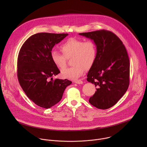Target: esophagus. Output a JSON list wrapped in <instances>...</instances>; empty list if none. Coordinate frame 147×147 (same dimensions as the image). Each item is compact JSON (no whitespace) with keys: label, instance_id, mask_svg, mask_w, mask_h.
Returning <instances> with one entry per match:
<instances>
[{"label":"esophagus","instance_id":"34e87169","mask_svg":"<svg viewBox=\"0 0 147 147\" xmlns=\"http://www.w3.org/2000/svg\"><path fill=\"white\" fill-rule=\"evenodd\" d=\"M74 82H75L76 84H82L83 83V81L82 80H74Z\"/></svg>","mask_w":147,"mask_h":147}]
</instances>
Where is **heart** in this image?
<instances>
[{"label":"heart","instance_id":"1","mask_svg":"<svg viewBox=\"0 0 147 147\" xmlns=\"http://www.w3.org/2000/svg\"><path fill=\"white\" fill-rule=\"evenodd\" d=\"M63 54L57 51L51 52V59L54 65L60 69L67 65V58H72L71 67L61 71L62 76L72 80H77L85 73L86 67L89 69L94 65L96 57L97 49L92 40L84 41L82 39L70 38L60 46Z\"/></svg>","mask_w":147,"mask_h":147}]
</instances>
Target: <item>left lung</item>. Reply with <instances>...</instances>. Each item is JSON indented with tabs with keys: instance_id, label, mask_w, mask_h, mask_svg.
Wrapping results in <instances>:
<instances>
[{
	"instance_id": "8db88e82",
	"label": "left lung",
	"mask_w": 147,
	"mask_h": 147,
	"mask_svg": "<svg viewBox=\"0 0 147 147\" xmlns=\"http://www.w3.org/2000/svg\"><path fill=\"white\" fill-rule=\"evenodd\" d=\"M94 40L97 53L87 80L98 87L89 102L100 109L114 106L129 86L130 60L122 41L107 30L80 33Z\"/></svg>"
}]
</instances>
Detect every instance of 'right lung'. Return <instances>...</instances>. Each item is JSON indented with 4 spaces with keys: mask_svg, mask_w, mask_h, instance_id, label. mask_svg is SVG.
Wrapping results in <instances>:
<instances>
[{
    "mask_svg": "<svg viewBox=\"0 0 147 147\" xmlns=\"http://www.w3.org/2000/svg\"><path fill=\"white\" fill-rule=\"evenodd\" d=\"M68 34L37 33L28 38L21 48L17 59V77L22 89L34 103L48 109L62 98L72 82L53 80L60 71L53 63L51 52Z\"/></svg>",
    "mask_w": 147,
    "mask_h": 147,
    "instance_id": "obj_1",
    "label": "right lung"
}]
</instances>
